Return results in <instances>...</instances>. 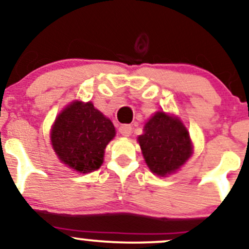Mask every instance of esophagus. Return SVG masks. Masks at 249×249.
I'll return each instance as SVG.
<instances>
[{
	"mask_svg": "<svg viewBox=\"0 0 249 249\" xmlns=\"http://www.w3.org/2000/svg\"><path fill=\"white\" fill-rule=\"evenodd\" d=\"M119 132H121V134H123V136L128 137L131 133H132V126H131L130 124L121 125V127H119Z\"/></svg>",
	"mask_w": 249,
	"mask_h": 249,
	"instance_id": "1",
	"label": "esophagus"
}]
</instances>
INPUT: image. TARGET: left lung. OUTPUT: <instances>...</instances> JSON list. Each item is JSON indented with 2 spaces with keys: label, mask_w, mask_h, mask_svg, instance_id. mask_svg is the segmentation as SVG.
<instances>
[{
  "label": "left lung",
  "mask_w": 249,
  "mask_h": 249,
  "mask_svg": "<svg viewBox=\"0 0 249 249\" xmlns=\"http://www.w3.org/2000/svg\"><path fill=\"white\" fill-rule=\"evenodd\" d=\"M138 142L147 166L157 176L176 172L192 154L186 127L165 112H157L145 124Z\"/></svg>",
  "instance_id": "obj_1"
}]
</instances>
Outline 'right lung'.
I'll return each instance as SVG.
<instances>
[{
	"instance_id": "right-lung-1",
	"label": "right lung",
	"mask_w": 249,
	"mask_h": 249,
	"mask_svg": "<svg viewBox=\"0 0 249 249\" xmlns=\"http://www.w3.org/2000/svg\"><path fill=\"white\" fill-rule=\"evenodd\" d=\"M115 134L112 123L92 103L75 102L57 117L51 142L61 161L88 173L102 166L105 147Z\"/></svg>"
}]
</instances>
